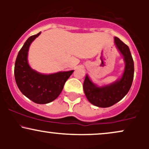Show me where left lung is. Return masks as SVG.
<instances>
[{"mask_svg": "<svg viewBox=\"0 0 149 149\" xmlns=\"http://www.w3.org/2000/svg\"><path fill=\"white\" fill-rule=\"evenodd\" d=\"M114 42L125 62L122 77L111 84L98 87L86 75L83 83V90L87 99L98 107H111L122 100L129 92L134 78V61L129 47L117 37L114 38Z\"/></svg>", "mask_w": 149, "mask_h": 149, "instance_id": "obj_1", "label": "left lung"}]
</instances>
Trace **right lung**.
<instances>
[{"instance_id": "right-lung-1", "label": "right lung", "mask_w": 149, "mask_h": 149, "mask_svg": "<svg viewBox=\"0 0 149 149\" xmlns=\"http://www.w3.org/2000/svg\"><path fill=\"white\" fill-rule=\"evenodd\" d=\"M41 32L31 36L19 52L15 64V78L18 88L27 98L36 104H45L57 99L73 70L52 74H42L30 67L28 52L30 45Z\"/></svg>"}]
</instances>
